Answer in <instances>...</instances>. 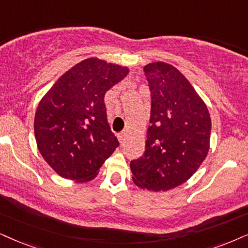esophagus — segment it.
I'll return each mask as SVG.
<instances>
[{
	"instance_id": "34e87169",
	"label": "esophagus",
	"mask_w": 248,
	"mask_h": 248,
	"mask_svg": "<svg viewBox=\"0 0 248 248\" xmlns=\"http://www.w3.org/2000/svg\"><path fill=\"white\" fill-rule=\"evenodd\" d=\"M126 131H121V133L120 134H119L118 135V137H119V140H120V142L122 143V142H124V137H126Z\"/></svg>"
}]
</instances>
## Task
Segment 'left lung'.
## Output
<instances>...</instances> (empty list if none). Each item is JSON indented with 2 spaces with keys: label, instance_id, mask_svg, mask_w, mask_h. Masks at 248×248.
Listing matches in <instances>:
<instances>
[{
  "label": "left lung",
  "instance_id": "1",
  "mask_svg": "<svg viewBox=\"0 0 248 248\" xmlns=\"http://www.w3.org/2000/svg\"><path fill=\"white\" fill-rule=\"evenodd\" d=\"M151 93L145 151L130 161L136 186L166 191L184 183L207 155L212 122L205 103L180 71L166 62L144 67Z\"/></svg>",
  "mask_w": 248,
  "mask_h": 248
}]
</instances>
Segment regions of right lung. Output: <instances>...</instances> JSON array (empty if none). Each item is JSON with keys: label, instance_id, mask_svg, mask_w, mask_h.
Listing matches in <instances>:
<instances>
[{"label": "right lung", "instance_id": "add662e5", "mask_svg": "<svg viewBox=\"0 0 248 248\" xmlns=\"http://www.w3.org/2000/svg\"><path fill=\"white\" fill-rule=\"evenodd\" d=\"M128 68L84 59L62 74L37 106L34 133L41 155L62 177L93 180L119 146L104 96Z\"/></svg>", "mask_w": 248, "mask_h": 248}]
</instances>
